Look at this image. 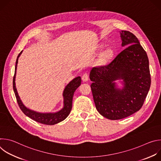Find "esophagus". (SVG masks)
<instances>
[{"label": "esophagus", "mask_w": 161, "mask_h": 161, "mask_svg": "<svg viewBox=\"0 0 161 161\" xmlns=\"http://www.w3.org/2000/svg\"><path fill=\"white\" fill-rule=\"evenodd\" d=\"M81 78H82V80L83 81H87L88 80V78H89V76H88V75L87 74V73H85L83 76H82V77H81Z\"/></svg>", "instance_id": "obj_1"}]
</instances>
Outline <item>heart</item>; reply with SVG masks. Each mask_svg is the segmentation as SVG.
<instances>
[{
	"mask_svg": "<svg viewBox=\"0 0 161 161\" xmlns=\"http://www.w3.org/2000/svg\"><path fill=\"white\" fill-rule=\"evenodd\" d=\"M112 54H113V52L111 50H108L105 51L103 53L102 57H101V63L103 64H106L108 62L109 59L111 58Z\"/></svg>",
	"mask_w": 161,
	"mask_h": 161,
	"instance_id": "heart-1",
	"label": "heart"
}]
</instances>
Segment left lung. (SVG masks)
Masks as SVG:
<instances>
[{"label": "left lung", "instance_id": "1", "mask_svg": "<svg viewBox=\"0 0 161 161\" xmlns=\"http://www.w3.org/2000/svg\"><path fill=\"white\" fill-rule=\"evenodd\" d=\"M122 47L125 48L109 64L93 67L90 85L98 112L109 120L127 117L142 107L150 87L147 54L137 38L121 31ZM119 80L123 87H118Z\"/></svg>", "mask_w": 161, "mask_h": 161}]
</instances>
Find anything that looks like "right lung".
Returning <instances> with one entry per match:
<instances>
[{
	"label": "right lung",
	"instance_id": "add662e5",
	"mask_svg": "<svg viewBox=\"0 0 161 161\" xmlns=\"http://www.w3.org/2000/svg\"><path fill=\"white\" fill-rule=\"evenodd\" d=\"M23 50L19 53L16 61V65H15V72H14V76L13 78V90L14 92L18 102V104L19 105V107L20 108L21 110L24 112V113L26 116L29 117L31 119L46 125H55L56 124H58L64 120H65L69 114L71 109H72V102H73V98L75 92L76 90L81 85V77L78 76L75 78H74L72 81H71L65 87L64 91H63V107L61 109H60L58 111L56 112H48V113H41L37 112L36 111H34L32 109H31L26 107L24 104H23L21 100L20 99V97L18 95V93L17 92V89L16 87V83H15V78H16V69H17V64L18 62V58L20 57L21 54L22 53Z\"/></svg>",
	"mask_w": 161,
	"mask_h": 161
}]
</instances>
